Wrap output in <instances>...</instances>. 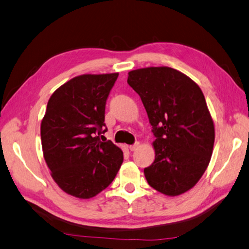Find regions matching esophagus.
<instances>
[{
	"mask_svg": "<svg viewBox=\"0 0 249 249\" xmlns=\"http://www.w3.org/2000/svg\"><path fill=\"white\" fill-rule=\"evenodd\" d=\"M139 142H136V143H134V144H131V145H129V150L130 151H135V150H137L138 148H139Z\"/></svg>",
	"mask_w": 249,
	"mask_h": 249,
	"instance_id": "esophagus-1",
	"label": "esophagus"
}]
</instances>
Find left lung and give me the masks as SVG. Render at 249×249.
Wrapping results in <instances>:
<instances>
[{"mask_svg":"<svg viewBox=\"0 0 249 249\" xmlns=\"http://www.w3.org/2000/svg\"><path fill=\"white\" fill-rule=\"evenodd\" d=\"M155 136V160L144 168L150 187L168 196L196 186L211 160L215 127L205 97L196 82L169 67L128 72Z\"/></svg>","mask_w":249,"mask_h":249,"instance_id":"8db88e82","label":"left lung"}]
</instances>
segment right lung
<instances>
[{
  "instance_id": "add662e5",
  "label": "right lung",
  "mask_w": 249,
  "mask_h": 249,
  "mask_svg": "<svg viewBox=\"0 0 249 249\" xmlns=\"http://www.w3.org/2000/svg\"><path fill=\"white\" fill-rule=\"evenodd\" d=\"M118 76H75L47 102L41 123L44 159L55 182L72 196L94 197L113 181L123 163L122 150L100 140L107 131L106 102Z\"/></svg>"
}]
</instances>
